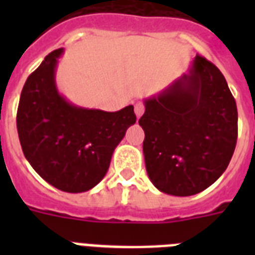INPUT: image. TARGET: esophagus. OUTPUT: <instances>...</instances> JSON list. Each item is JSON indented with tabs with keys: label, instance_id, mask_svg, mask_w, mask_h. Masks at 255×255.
<instances>
[{
	"label": "esophagus",
	"instance_id": "34e87169",
	"mask_svg": "<svg viewBox=\"0 0 255 255\" xmlns=\"http://www.w3.org/2000/svg\"><path fill=\"white\" fill-rule=\"evenodd\" d=\"M135 114L137 118H140V116L143 115L144 114V104L143 103H136L135 104Z\"/></svg>",
	"mask_w": 255,
	"mask_h": 255
}]
</instances>
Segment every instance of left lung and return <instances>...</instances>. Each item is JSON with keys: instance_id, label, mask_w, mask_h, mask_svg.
I'll use <instances>...</instances> for the list:
<instances>
[{"instance_id": "left-lung-1", "label": "left lung", "mask_w": 255, "mask_h": 255, "mask_svg": "<svg viewBox=\"0 0 255 255\" xmlns=\"http://www.w3.org/2000/svg\"><path fill=\"white\" fill-rule=\"evenodd\" d=\"M139 124L152 184L170 196H193L220 178L237 143L238 114L225 77L196 55L188 73L144 99Z\"/></svg>"}]
</instances>
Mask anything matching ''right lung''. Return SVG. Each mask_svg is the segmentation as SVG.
Here are the masks:
<instances>
[{"mask_svg":"<svg viewBox=\"0 0 255 255\" xmlns=\"http://www.w3.org/2000/svg\"><path fill=\"white\" fill-rule=\"evenodd\" d=\"M62 54L63 49L54 50L27 78L17 129L26 160L45 181L67 193H82L103 180L136 115L133 106L107 112L69 102L55 82Z\"/></svg>","mask_w":255,"mask_h":255,"instance_id":"add662e5","label":"right lung"}]
</instances>
